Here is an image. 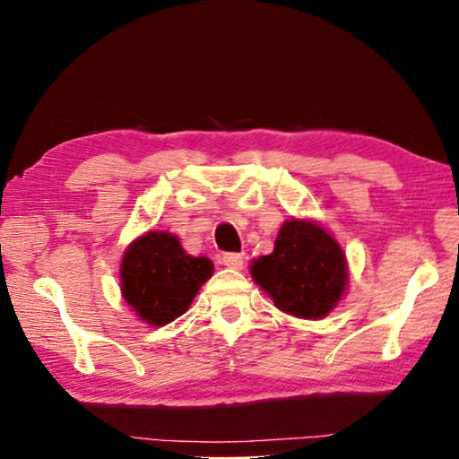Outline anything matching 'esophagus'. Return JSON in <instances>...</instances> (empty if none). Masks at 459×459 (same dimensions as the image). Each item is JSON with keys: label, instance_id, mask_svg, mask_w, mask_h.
<instances>
[{"label": "esophagus", "instance_id": "esophagus-1", "mask_svg": "<svg viewBox=\"0 0 459 459\" xmlns=\"http://www.w3.org/2000/svg\"><path fill=\"white\" fill-rule=\"evenodd\" d=\"M221 263L230 269H242L244 259H242V255H238V253H223Z\"/></svg>", "mask_w": 459, "mask_h": 459}]
</instances>
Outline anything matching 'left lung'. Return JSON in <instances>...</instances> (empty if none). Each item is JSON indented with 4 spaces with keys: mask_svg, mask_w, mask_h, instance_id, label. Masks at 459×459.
<instances>
[{
    "mask_svg": "<svg viewBox=\"0 0 459 459\" xmlns=\"http://www.w3.org/2000/svg\"><path fill=\"white\" fill-rule=\"evenodd\" d=\"M278 309L305 319L328 316L347 286V261L328 231L309 221L281 225L272 255L250 267Z\"/></svg>",
    "mask_w": 459,
    "mask_h": 459,
    "instance_id": "obj_1",
    "label": "left lung"
}]
</instances>
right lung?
<instances>
[{"label":"right lung","mask_w":459,"mask_h":459,"mask_svg":"<svg viewBox=\"0 0 459 459\" xmlns=\"http://www.w3.org/2000/svg\"><path fill=\"white\" fill-rule=\"evenodd\" d=\"M211 275L212 263L206 256L186 255L167 231H148L123 256L121 290L143 322L165 325L190 307Z\"/></svg>","instance_id":"right-lung-1"}]
</instances>
